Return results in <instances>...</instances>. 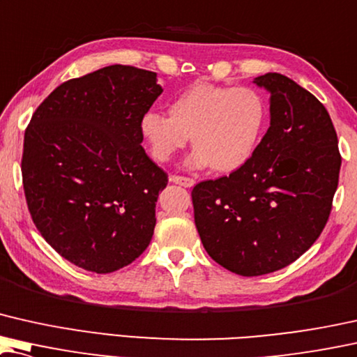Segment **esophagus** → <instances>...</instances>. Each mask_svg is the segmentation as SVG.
Listing matches in <instances>:
<instances>
[{"mask_svg": "<svg viewBox=\"0 0 357 357\" xmlns=\"http://www.w3.org/2000/svg\"><path fill=\"white\" fill-rule=\"evenodd\" d=\"M170 182L172 183H177V185H182V187H193L195 185V180L190 178V177H183V175H170Z\"/></svg>", "mask_w": 357, "mask_h": 357, "instance_id": "34e87169", "label": "esophagus"}]
</instances>
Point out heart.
<instances>
[{"label":"heart","mask_w":357,"mask_h":357,"mask_svg":"<svg viewBox=\"0 0 357 357\" xmlns=\"http://www.w3.org/2000/svg\"><path fill=\"white\" fill-rule=\"evenodd\" d=\"M169 114L148 112L142 121L158 161H169L190 135L195 146L188 156L191 167L230 172L251 156L264 126L266 105L252 89L198 82L170 102Z\"/></svg>","instance_id":"b5f03b06"}]
</instances>
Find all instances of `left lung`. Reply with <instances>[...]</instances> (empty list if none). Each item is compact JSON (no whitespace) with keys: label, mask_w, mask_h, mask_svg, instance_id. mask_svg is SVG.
<instances>
[{"label":"left lung","mask_w":357,"mask_h":357,"mask_svg":"<svg viewBox=\"0 0 357 357\" xmlns=\"http://www.w3.org/2000/svg\"><path fill=\"white\" fill-rule=\"evenodd\" d=\"M255 84L271 93L264 138L230 175L191 190L204 250L243 277L280 271L314 245L342 166L332 119L312 93L275 72Z\"/></svg>","instance_id":"8db88e82"}]
</instances>
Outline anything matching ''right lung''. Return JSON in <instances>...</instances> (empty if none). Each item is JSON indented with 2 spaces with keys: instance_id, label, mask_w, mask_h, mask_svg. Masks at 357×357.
<instances>
[{
  "instance_id": "right-lung-1",
  "label": "right lung",
  "mask_w": 357,
  "mask_h": 357,
  "mask_svg": "<svg viewBox=\"0 0 357 357\" xmlns=\"http://www.w3.org/2000/svg\"><path fill=\"white\" fill-rule=\"evenodd\" d=\"M156 72L107 66L61 84L25 128L29 213L56 252L89 272L132 264L151 241L167 174L142 146Z\"/></svg>"
}]
</instances>
